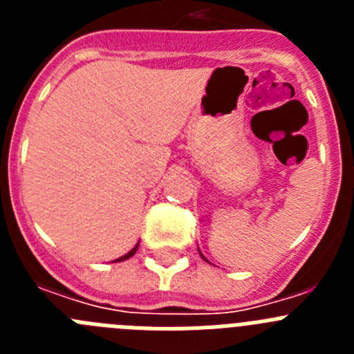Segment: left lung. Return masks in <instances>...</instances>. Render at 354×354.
Instances as JSON below:
<instances>
[{
  "instance_id": "obj_1",
  "label": "left lung",
  "mask_w": 354,
  "mask_h": 354,
  "mask_svg": "<svg viewBox=\"0 0 354 354\" xmlns=\"http://www.w3.org/2000/svg\"><path fill=\"white\" fill-rule=\"evenodd\" d=\"M200 255H202V253H200ZM204 259H205V257H204Z\"/></svg>"
}]
</instances>
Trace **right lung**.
I'll use <instances>...</instances> for the list:
<instances>
[{"label": "right lung", "mask_w": 354, "mask_h": 354, "mask_svg": "<svg viewBox=\"0 0 354 354\" xmlns=\"http://www.w3.org/2000/svg\"><path fill=\"white\" fill-rule=\"evenodd\" d=\"M138 246H140V243H138V245H136V246H134V248H133V250H131V252H129V253H126V255H122V257H120V259H117V261H115V262H122V261H126V259L133 257L134 253H136V250H138Z\"/></svg>", "instance_id": "obj_1"}]
</instances>
